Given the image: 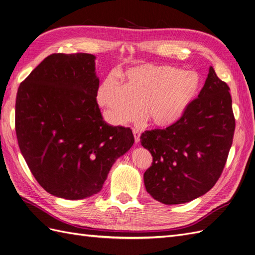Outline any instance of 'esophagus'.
<instances>
[{
    "mask_svg": "<svg viewBox=\"0 0 255 255\" xmlns=\"http://www.w3.org/2000/svg\"><path fill=\"white\" fill-rule=\"evenodd\" d=\"M132 131H133V135H134V142H135V144H138L141 133H139V131L137 129H133Z\"/></svg>",
    "mask_w": 255,
    "mask_h": 255,
    "instance_id": "esophagus-1",
    "label": "esophagus"
}]
</instances>
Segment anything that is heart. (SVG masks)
<instances>
[{"label":"heart","instance_id":"obj_1","mask_svg":"<svg viewBox=\"0 0 255 255\" xmlns=\"http://www.w3.org/2000/svg\"><path fill=\"white\" fill-rule=\"evenodd\" d=\"M123 79L121 87L108 77L97 93L98 104L114 125L137 121L144 109L153 126L169 127L184 116L200 88L196 72L163 64L137 65L123 74Z\"/></svg>","mask_w":255,"mask_h":255}]
</instances>
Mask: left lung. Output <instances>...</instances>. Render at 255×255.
Wrapping results in <instances>:
<instances>
[{
	"instance_id": "obj_1",
	"label": "left lung",
	"mask_w": 255,
	"mask_h": 255,
	"mask_svg": "<svg viewBox=\"0 0 255 255\" xmlns=\"http://www.w3.org/2000/svg\"><path fill=\"white\" fill-rule=\"evenodd\" d=\"M230 88L212 67L198 98L165 129L145 131L141 144L152 155L144 184L164 204L190 202L215 185L231 148L235 119Z\"/></svg>"
}]
</instances>
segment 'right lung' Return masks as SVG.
I'll use <instances>...</instances> for the list:
<instances>
[{
	"label": "right lung",
	"instance_id": "1",
	"mask_svg": "<svg viewBox=\"0 0 255 255\" xmlns=\"http://www.w3.org/2000/svg\"><path fill=\"white\" fill-rule=\"evenodd\" d=\"M95 59L85 53L50 55L18 89L21 153L38 183L59 198L97 194L114 162L134 143L130 128L103 119Z\"/></svg>",
	"mask_w": 255,
	"mask_h": 255
}]
</instances>
